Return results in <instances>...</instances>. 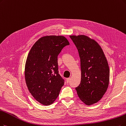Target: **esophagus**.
Segmentation results:
<instances>
[{
	"instance_id": "esophagus-1",
	"label": "esophagus",
	"mask_w": 126,
	"mask_h": 126,
	"mask_svg": "<svg viewBox=\"0 0 126 126\" xmlns=\"http://www.w3.org/2000/svg\"><path fill=\"white\" fill-rule=\"evenodd\" d=\"M66 82H67V83L68 84V83H70V78H68V79H66Z\"/></svg>"
}]
</instances>
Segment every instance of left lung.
Here are the masks:
<instances>
[{
  "label": "left lung",
  "mask_w": 126,
  "mask_h": 126,
  "mask_svg": "<svg viewBox=\"0 0 126 126\" xmlns=\"http://www.w3.org/2000/svg\"><path fill=\"white\" fill-rule=\"evenodd\" d=\"M79 54L81 80L75 88L78 96L89 105L101 99L108 89L110 69L106 57L99 44L84 35L70 36Z\"/></svg>",
  "instance_id": "1"
}]
</instances>
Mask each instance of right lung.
<instances>
[{
    "mask_svg": "<svg viewBox=\"0 0 126 126\" xmlns=\"http://www.w3.org/2000/svg\"><path fill=\"white\" fill-rule=\"evenodd\" d=\"M69 44L63 36H45L33 44L28 54L25 80L29 92L42 104L53 103L63 86L64 80L59 74L57 57Z\"/></svg>",
    "mask_w": 126,
    "mask_h": 126,
    "instance_id": "obj_1",
    "label": "right lung"
}]
</instances>
